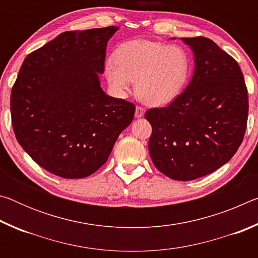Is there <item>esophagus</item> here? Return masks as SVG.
<instances>
[{
	"label": "esophagus",
	"instance_id": "34e87169",
	"mask_svg": "<svg viewBox=\"0 0 258 258\" xmlns=\"http://www.w3.org/2000/svg\"><path fill=\"white\" fill-rule=\"evenodd\" d=\"M145 111H146L145 108L141 106H137V109H135V117H137V118H140V117L145 115Z\"/></svg>",
	"mask_w": 258,
	"mask_h": 258
}]
</instances>
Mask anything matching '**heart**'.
I'll list each match as a JSON object with an SVG mask.
<instances>
[{
  "mask_svg": "<svg viewBox=\"0 0 258 258\" xmlns=\"http://www.w3.org/2000/svg\"><path fill=\"white\" fill-rule=\"evenodd\" d=\"M104 69L118 95H124L137 81L140 99L151 106H163L184 90L191 75V56L181 45L133 40L117 49L115 59H108Z\"/></svg>",
  "mask_w": 258,
  "mask_h": 258,
  "instance_id": "heart-1",
  "label": "heart"
}]
</instances>
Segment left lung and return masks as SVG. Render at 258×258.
I'll return each instance as SVG.
<instances>
[{"label": "left lung", "mask_w": 258, "mask_h": 258, "mask_svg": "<svg viewBox=\"0 0 258 258\" xmlns=\"http://www.w3.org/2000/svg\"><path fill=\"white\" fill-rule=\"evenodd\" d=\"M195 53L189 85L167 107L145 113L156 168L176 181L211 174L232 158L248 119V91L239 64L204 36L182 38Z\"/></svg>", "instance_id": "1"}]
</instances>
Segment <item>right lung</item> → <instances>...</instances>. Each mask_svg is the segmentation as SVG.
I'll use <instances>...</instances> for the list:
<instances>
[{
  "instance_id": "1",
  "label": "right lung",
  "mask_w": 258,
  "mask_h": 258,
  "mask_svg": "<svg viewBox=\"0 0 258 258\" xmlns=\"http://www.w3.org/2000/svg\"><path fill=\"white\" fill-rule=\"evenodd\" d=\"M115 26L64 32L24 60L12 86L15 135L38 165L63 178H82L106 163L134 103L100 87L107 42Z\"/></svg>"
}]
</instances>
